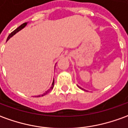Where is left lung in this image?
Returning a JSON list of instances; mask_svg holds the SVG:
<instances>
[{
  "instance_id": "left-lung-1",
  "label": "left lung",
  "mask_w": 128,
  "mask_h": 128,
  "mask_svg": "<svg viewBox=\"0 0 128 128\" xmlns=\"http://www.w3.org/2000/svg\"><path fill=\"white\" fill-rule=\"evenodd\" d=\"M79 87H80V86H79Z\"/></svg>"
}]
</instances>
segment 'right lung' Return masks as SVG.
Masks as SVG:
<instances>
[{
  "mask_svg": "<svg viewBox=\"0 0 128 128\" xmlns=\"http://www.w3.org/2000/svg\"><path fill=\"white\" fill-rule=\"evenodd\" d=\"M27 24H28V23H24V24H23L22 25H20V26L18 27L17 28H16V29L15 30H14V31H13V32L11 33V34H10V35L8 36V39H7V41H8L9 39L11 38L12 36H14L15 34H16L18 32H19L20 30H22L23 28H25V27L27 26ZM53 86H54V80H53V82H52V85H51V86H50V89H49L47 91V92H46V93H44V94H42V95H39L38 96H36V97H41V96H43L46 95L47 93H48V92H50V90H52V89H53Z\"/></svg>",
  "mask_w": 128,
  "mask_h": 128,
  "instance_id": "right-lung-1",
  "label": "right lung"
}]
</instances>
